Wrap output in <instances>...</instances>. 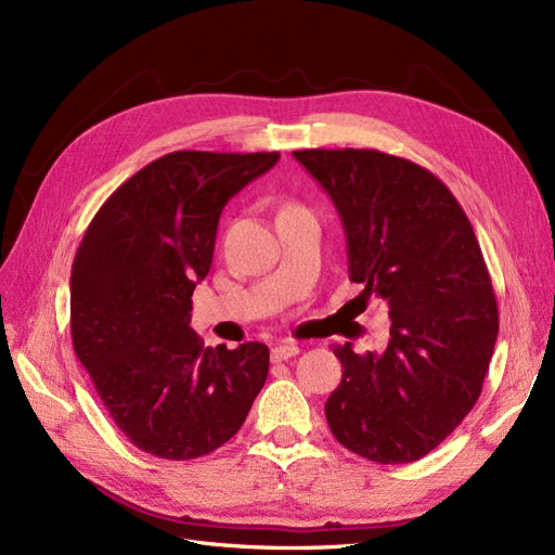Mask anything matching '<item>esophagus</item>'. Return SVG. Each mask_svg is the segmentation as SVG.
<instances>
[{
  "label": "esophagus",
  "instance_id": "1",
  "mask_svg": "<svg viewBox=\"0 0 555 555\" xmlns=\"http://www.w3.org/2000/svg\"><path fill=\"white\" fill-rule=\"evenodd\" d=\"M298 345H294V343H280V345H275L273 349H271V359L278 363V361H289L292 357H296L298 354Z\"/></svg>",
  "mask_w": 555,
  "mask_h": 555
}]
</instances>
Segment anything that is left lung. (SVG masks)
<instances>
[{"label": "left lung", "mask_w": 555, "mask_h": 555, "mask_svg": "<svg viewBox=\"0 0 555 555\" xmlns=\"http://www.w3.org/2000/svg\"><path fill=\"white\" fill-rule=\"evenodd\" d=\"M347 236L349 280L389 306V345L333 354L343 379L326 422L343 447L384 463L424 459L475 408L498 338V304L475 229L447 184L379 150H296Z\"/></svg>", "instance_id": "obj_1"}]
</instances>
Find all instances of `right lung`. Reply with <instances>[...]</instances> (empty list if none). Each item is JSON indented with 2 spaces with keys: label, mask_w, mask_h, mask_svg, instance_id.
<instances>
[{
  "label": "right lung",
  "mask_w": 555,
  "mask_h": 555,
  "mask_svg": "<svg viewBox=\"0 0 555 555\" xmlns=\"http://www.w3.org/2000/svg\"><path fill=\"white\" fill-rule=\"evenodd\" d=\"M280 153L178 150L99 208L72 266V340L115 426L145 453L192 461L236 435L268 347H206L190 328L227 201Z\"/></svg>",
  "instance_id": "1"
}]
</instances>
